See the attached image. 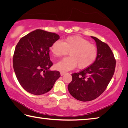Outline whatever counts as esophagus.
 I'll use <instances>...</instances> for the list:
<instances>
[{
	"label": "esophagus",
	"instance_id": "esophagus-1",
	"mask_svg": "<svg viewBox=\"0 0 128 128\" xmlns=\"http://www.w3.org/2000/svg\"><path fill=\"white\" fill-rule=\"evenodd\" d=\"M65 74H66V72H60V75H61V76H64Z\"/></svg>",
	"mask_w": 128,
	"mask_h": 128
}]
</instances>
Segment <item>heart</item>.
<instances>
[{
	"label": "heart",
	"instance_id": "heart-1",
	"mask_svg": "<svg viewBox=\"0 0 128 128\" xmlns=\"http://www.w3.org/2000/svg\"><path fill=\"white\" fill-rule=\"evenodd\" d=\"M55 57H61L69 52L70 57L62 59L55 65L56 70L67 72L78 66L79 69L87 68L94 63L98 55V48L89 40L79 36L67 37L63 42L56 40L50 48Z\"/></svg>",
	"mask_w": 128,
	"mask_h": 128
}]
</instances>
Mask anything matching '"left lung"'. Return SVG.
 <instances>
[{
  "instance_id": "8db88e82",
  "label": "left lung",
  "mask_w": 128,
  "mask_h": 128,
  "mask_svg": "<svg viewBox=\"0 0 128 128\" xmlns=\"http://www.w3.org/2000/svg\"><path fill=\"white\" fill-rule=\"evenodd\" d=\"M98 55L94 63L78 73L72 74L69 93L77 100L90 101L100 95L113 77L116 66L114 54L108 45L95 36Z\"/></svg>"
}]
</instances>
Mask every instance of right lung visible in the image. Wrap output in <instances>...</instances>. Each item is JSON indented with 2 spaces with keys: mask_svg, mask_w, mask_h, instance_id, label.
Wrapping results in <instances>:
<instances>
[{
  "mask_svg": "<svg viewBox=\"0 0 128 128\" xmlns=\"http://www.w3.org/2000/svg\"><path fill=\"white\" fill-rule=\"evenodd\" d=\"M59 35L37 29L21 38L15 48L13 66L21 86L34 95L49 92L60 77L59 71L50 70L52 66L50 47Z\"/></svg>",
  "mask_w": 128,
  "mask_h": 128,
  "instance_id": "add662e5",
  "label": "right lung"
}]
</instances>
